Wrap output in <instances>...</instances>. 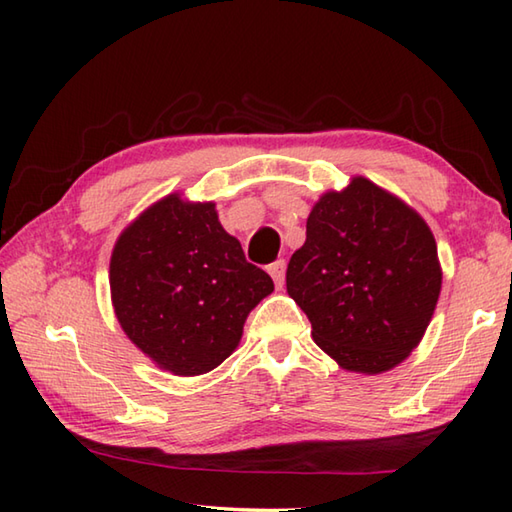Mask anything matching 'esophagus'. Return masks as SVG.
Returning <instances> with one entry per match:
<instances>
[{"instance_id": "esophagus-1", "label": "esophagus", "mask_w": 512, "mask_h": 512, "mask_svg": "<svg viewBox=\"0 0 512 512\" xmlns=\"http://www.w3.org/2000/svg\"><path fill=\"white\" fill-rule=\"evenodd\" d=\"M268 273H270V277H273L275 286L279 290L284 288V284H286V259H277V262L268 268Z\"/></svg>"}]
</instances>
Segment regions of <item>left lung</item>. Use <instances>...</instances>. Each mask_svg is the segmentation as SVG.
I'll return each instance as SVG.
<instances>
[{"label": "left lung", "instance_id": "8db88e82", "mask_svg": "<svg viewBox=\"0 0 512 512\" xmlns=\"http://www.w3.org/2000/svg\"><path fill=\"white\" fill-rule=\"evenodd\" d=\"M286 286L325 354L347 372L383 374L431 323L442 288L436 239L398 195L354 176L312 206Z\"/></svg>", "mask_w": 512, "mask_h": 512}]
</instances>
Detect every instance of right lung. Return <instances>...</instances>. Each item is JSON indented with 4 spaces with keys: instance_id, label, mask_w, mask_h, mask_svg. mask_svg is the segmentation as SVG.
Wrapping results in <instances>:
<instances>
[{
    "instance_id": "1",
    "label": "right lung",
    "mask_w": 512,
    "mask_h": 512,
    "mask_svg": "<svg viewBox=\"0 0 512 512\" xmlns=\"http://www.w3.org/2000/svg\"><path fill=\"white\" fill-rule=\"evenodd\" d=\"M112 306L127 339L176 376L211 372L275 290L224 231L215 202L169 193L129 222L110 259Z\"/></svg>"
}]
</instances>
